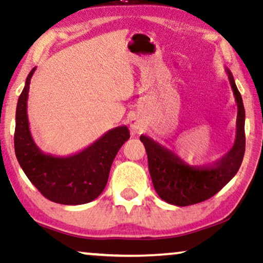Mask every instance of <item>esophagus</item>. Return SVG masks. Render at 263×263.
Returning a JSON list of instances; mask_svg holds the SVG:
<instances>
[{
  "mask_svg": "<svg viewBox=\"0 0 263 263\" xmlns=\"http://www.w3.org/2000/svg\"><path fill=\"white\" fill-rule=\"evenodd\" d=\"M141 124H142L141 118H140L138 115H132V117L129 118V125H130L133 130H138V129L141 128Z\"/></svg>",
  "mask_w": 263,
  "mask_h": 263,
  "instance_id": "1",
  "label": "esophagus"
}]
</instances>
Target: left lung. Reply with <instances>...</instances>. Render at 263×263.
Segmentation results:
<instances>
[{
    "mask_svg": "<svg viewBox=\"0 0 263 263\" xmlns=\"http://www.w3.org/2000/svg\"><path fill=\"white\" fill-rule=\"evenodd\" d=\"M226 71L238 107L237 133L232 148L217 163L210 166H190L177 154L153 139L140 136L148 158V170L154 189L160 199L167 203L184 207L208 200L224 188L239 170L246 152V111L232 73L228 68Z\"/></svg>",
    "mask_w": 263,
    "mask_h": 263,
    "instance_id": "left-lung-1",
    "label": "left lung"
}]
</instances>
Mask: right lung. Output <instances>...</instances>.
I'll return each instance as SVG.
<instances>
[{
    "instance_id": "add662e5",
    "label": "right lung",
    "mask_w": 263,
    "mask_h": 263,
    "mask_svg": "<svg viewBox=\"0 0 263 263\" xmlns=\"http://www.w3.org/2000/svg\"><path fill=\"white\" fill-rule=\"evenodd\" d=\"M17 100L14 148L25 175L52 202L84 204L97 199L105 188L112 161L122 145L130 138L125 125L105 133L91 146L69 157L43 153L32 139L27 118V98L31 78Z\"/></svg>"
}]
</instances>
